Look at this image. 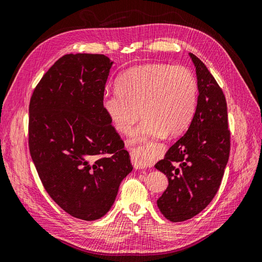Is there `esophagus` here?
Instances as JSON below:
<instances>
[{
	"label": "esophagus",
	"mask_w": 262,
	"mask_h": 262,
	"mask_svg": "<svg viewBox=\"0 0 262 262\" xmlns=\"http://www.w3.org/2000/svg\"><path fill=\"white\" fill-rule=\"evenodd\" d=\"M133 155L136 156L137 158H140V160L143 161L145 163V165L147 166H150V163H149V155L147 153V150L144 148V147H141V148H138L133 152Z\"/></svg>",
	"instance_id": "34e87169"
}]
</instances>
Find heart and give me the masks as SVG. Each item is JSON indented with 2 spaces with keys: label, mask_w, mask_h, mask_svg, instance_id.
<instances>
[{
  "label": "heart",
  "mask_w": 262,
  "mask_h": 262,
  "mask_svg": "<svg viewBox=\"0 0 262 262\" xmlns=\"http://www.w3.org/2000/svg\"><path fill=\"white\" fill-rule=\"evenodd\" d=\"M118 91L106 93L101 106L122 134H129L144 119L132 142L141 143L165 136L178 137L192 120L198 101V83L189 69L149 63L128 69L118 77Z\"/></svg>",
  "instance_id": "heart-1"
}]
</instances>
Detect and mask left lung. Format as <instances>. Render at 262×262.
I'll use <instances>...</instances> for the list:
<instances>
[{"mask_svg": "<svg viewBox=\"0 0 262 262\" xmlns=\"http://www.w3.org/2000/svg\"><path fill=\"white\" fill-rule=\"evenodd\" d=\"M189 55L199 91L195 113L185 136L155 164L168 178L157 207L170 222L189 220L208 207L220 188L231 146L224 94L204 63Z\"/></svg>", "mask_w": 262, "mask_h": 262, "instance_id": "1", "label": "left lung"}]
</instances>
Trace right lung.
Masks as SVG:
<instances>
[{"mask_svg":"<svg viewBox=\"0 0 262 262\" xmlns=\"http://www.w3.org/2000/svg\"><path fill=\"white\" fill-rule=\"evenodd\" d=\"M114 63L104 54L63 55L29 104V149L39 178L61 209L84 221L105 215L133 169L101 106Z\"/></svg>","mask_w":262,"mask_h":262,"instance_id":"right-lung-1","label":"right lung"}]
</instances>
